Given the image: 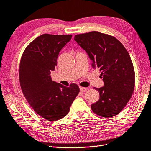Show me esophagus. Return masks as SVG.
Returning <instances> with one entry per match:
<instances>
[{"instance_id": "34e87169", "label": "esophagus", "mask_w": 151, "mask_h": 151, "mask_svg": "<svg viewBox=\"0 0 151 151\" xmlns=\"http://www.w3.org/2000/svg\"><path fill=\"white\" fill-rule=\"evenodd\" d=\"M80 90L81 91H83V92H84V91H86L87 90H88V89L86 88H83V87H80Z\"/></svg>"}]
</instances>
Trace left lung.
I'll return each mask as SVG.
<instances>
[{"instance_id": "left-lung-1", "label": "left lung", "mask_w": 151, "mask_h": 151, "mask_svg": "<svg viewBox=\"0 0 151 151\" xmlns=\"http://www.w3.org/2000/svg\"><path fill=\"white\" fill-rule=\"evenodd\" d=\"M74 40L86 52L93 68H98L103 75L104 86L95 88L99 99L91 104V109L104 118L119 114L134 89L135 73L129 54L118 39L99 32L76 35Z\"/></svg>"}]
</instances>
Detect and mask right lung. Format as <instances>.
Wrapping results in <instances>:
<instances>
[{
	"label": "right lung",
	"instance_id": "right-lung-1",
	"mask_svg": "<svg viewBox=\"0 0 151 151\" xmlns=\"http://www.w3.org/2000/svg\"><path fill=\"white\" fill-rule=\"evenodd\" d=\"M72 35L43 34L27 47L22 56L19 80L22 92L35 112L55 121L63 118L80 92L79 86L66 87L53 81L50 73L57 65L61 50Z\"/></svg>",
	"mask_w": 151,
	"mask_h": 151
}]
</instances>
